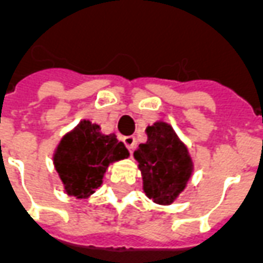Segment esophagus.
Returning a JSON list of instances; mask_svg holds the SVG:
<instances>
[{
	"mask_svg": "<svg viewBox=\"0 0 263 263\" xmlns=\"http://www.w3.org/2000/svg\"><path fill=\"white\" fill-rule=\"evenodd\" d=\"M124 143H125V146L128 148V151L132 152V151L135 149V146H137V139H135V137H125L124 138Z\"/></svg>",
	"mask_w": 263,
	"mask_h": 263,
	"instance_id": "esophagus-1",
	"label": "esophagus"
}]
</instances>
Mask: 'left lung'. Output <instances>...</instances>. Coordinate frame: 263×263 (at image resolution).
I'll list each match as a JSON object with an SVG mask.
<instances>
[{
	"instance_id": "left-lung-1",
	"label": "left lung",
	"mask_w": 263,
	"mask_h": 263,
	"mask_svg": "<svg viewBox=\"0 0 263 263\" xmlns=\"http://www.w3.org/2000/svg\"><path fill=\"white\" fill-rule=\"evenodd\" d=\"M148 141L141 143L134 158L142 173L143 190L158 204H171L192 176L193 163L169 124L155 122L146 128Z\"/></svg>"
}]
</instances>
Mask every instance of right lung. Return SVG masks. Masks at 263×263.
<instances>
[{
    "label": "right lung",
    "instance_id": "obj_1",
    "mask_svg": "<svg viewBox=\"0 0 263 263\" xmlns=\"http://www.w3.org/2000/svg\"><path fill=\"white\" fill-rule=\"evenodd\" d=\"M128 155L115 134L104 135L100 125L84 120L60 141L53 160L67 194L86 198L101 186L109 163Z\"/></svg>",
    "mask_w": 263,
    "mask_h": 263
}]
</instances>
